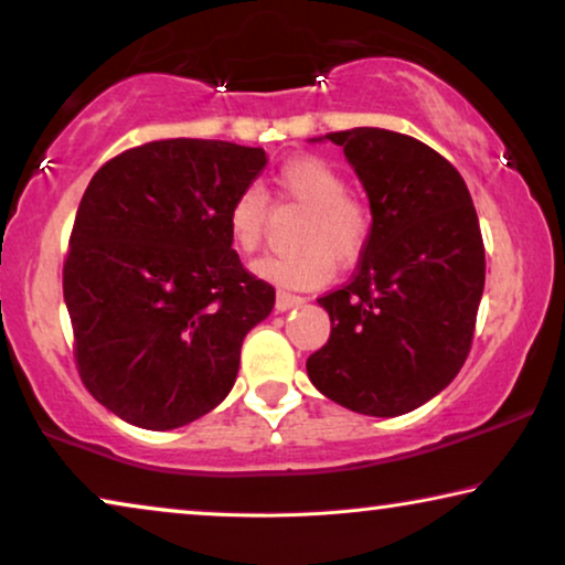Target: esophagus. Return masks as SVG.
<instances>
[{"mask_svg": "<svg viewBox=\"0 0 565 565\" xmlns=\"http://www.w3.org/2000/svg\"><path fill=\"white\" fill-rule=\"evenodd\" d=\"M306 303V298L300 296H292V292H285V290H277V298H275V309L277 311H290L296 309V306Z\"/></svg>", "mask_w": 565, "mask_h": 565, "instance_id": "1", "label": "esophagus"}]
</instances>
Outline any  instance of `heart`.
Segmentation results:
<instances>
[{
  "label": "heart",
  "mask_w": 565,
  "mask_h": 565,
  "mask_svg": "<svg viewBox=\"0 0 565 565\" xmlns=\"http://www.w3.org/2000/svg\"><path fill=\"white\" fill-rule=\"evenodd\" d=\"M275 189L282 200L309 210L298 244L290 256H265L254 273L285 288H321L332 277L334 262L348 265L369 244L371 215L365 204L348 194V179L334 163L319 156H298L275 173ZM269 220V202L262 189L246 186L233 196L225 225L238 252L252 254L262 246Z\"/></svg>",
  "instance_id": "obj_1"
}]
</instances>
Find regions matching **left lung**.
Segmentation results:
<instances>
[{"label":"left lung","mask_w":565,"mask_h":565,"mask_svg":"<svg viewBox=\"0 0 565 565\" xmlns=\"http://www.w3.org/2000/svg\"><path fill=\"white\" fill-rule=\"evenodd\" d=\"M340 145L369 194L371 233L345 288L319 298L332 321L311 384L361 415L413 413L451 384L472 345L486 248L465 179L399 131L358 127Z\"/></svg>","instance_id":"1"}]
</instances>
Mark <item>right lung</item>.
<instances>
[{
  "mask_svg": "<svg viewBox=\"0 0 565 565\" xmlns=\"http://www.w3.org/2000/svg\"><path fill=\"white\" fill-rule=\"evenodd\" d=\"M262 148L160 139L93 175L64 262L83 384L121 420L181 428L228 397L241 345L275 288L233 252V196L265 171Z\"/></svg>",
  "mask_w": 565,
  "mask_h": 565,
  "instance_id": "obj_1",
  "label": "right lung"
}]
</instances>
